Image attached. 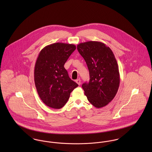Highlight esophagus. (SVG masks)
Masks as SVG:
<instances>
[{
  "mask_svg": "<svg viewBox=\"0 0 152 152\" xmlns=\"http://www.w3.org/2000/svg\"><path fill=\"white\" fill-rule=\"evenodd\" d=\"M76 83L80 86L81 84V80L80 79H78L76 80Z\"/></svg>",
  "mask_w": 152,
  "mask_h": 152,
  "instance_id": "esophagus-1",
  "label": "esophagus"
}]
</instances>
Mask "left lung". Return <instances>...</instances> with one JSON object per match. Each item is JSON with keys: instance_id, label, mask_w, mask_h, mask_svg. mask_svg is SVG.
I'll return each instance as SVG.
<instances>
[{"instance_id": "1", "label": "left lung", "mask_w": 152, "mask_h": 152, "mask_svg": "<svg viewBox=\"0 0 152 152\" xmlns=\"http://www.w3.org/2000/svg\"><path fill=\"white\" fill-rule=\"evenodd\" d=\"M89 72L88 83L82 85L88 101L100 108L115 96L120 84L119 68L111 49L99 42L89 41L77 45Z\"/></svg>"}]
</instances>
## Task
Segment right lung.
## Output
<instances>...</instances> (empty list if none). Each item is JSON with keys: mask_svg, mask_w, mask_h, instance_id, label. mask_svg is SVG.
Segmentation results:
<instances>
[{"mask_svg": "<svg viewBox=\"0 0 152 152\" xmlns=\"http://www.w3.org/2000/svg\"><path fill=\"white\" fill-rule=\"evenodd\" d=\"M76 49L72 44L56 43L40 51L34 66V83L38 94L47 106L61 108L78 85L71 80L64 66Z\"/></svg>", "mask_w": 152, "mask_h": 152, "instance_id": "1", "label": "right lung"}]
</instances>
